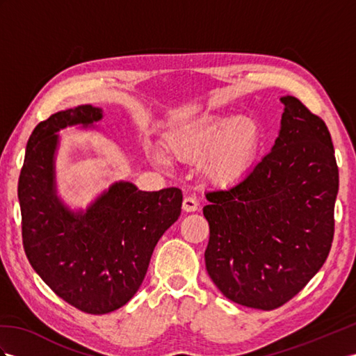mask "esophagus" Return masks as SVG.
<instances>
[{"mask_svg": "<svg viewBox=\"0 0 356 356\" xmlns=\"http://www.w3.org/2000/svg\"><path fill=\"white\" fill-rule=\"evenodd\" d=\"M181 209H184L185 212H195V211H198V202L194 197H185Z\"/></svg>", "mask_w": 356, "mask_h": 356, "instance_id": "1", "label": "esophagus"}]
</instances>
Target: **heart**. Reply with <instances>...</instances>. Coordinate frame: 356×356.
Returning <instances> with one entry per match:
<instances>
[{
  "label": "heart",
  "instance_id": "1",
  "mask_svg": "<svg viewBox=\"0 0 356 356\" xmlns=\"http://www.w3.org/2000/svg\"><path fill=\"white\" fill-rule=\"evenodd\" d=\"M260 127L250 117L227 120L224 117H207L184 129L172 132L168 149L185 162H203L209 180L218 185L238 184L251 170L260 147ZM154 161L165 163L162 152H154Z\"/></svg>",
  "mask_w": 356,
  "mask_h": 356
}]
</instances>
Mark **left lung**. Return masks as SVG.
I'll return each instance as SVG.
<instances>
[{"mask_svg": "<svg viewBox=\"0 0 356 356\" xmlns=\"http://www.w3.org/2000/svg\"><path fill=\"white\" fill-rule=\"evenodd\" d=\"M272 150L238 184L212 191L206 269L236 304L284 305L323 266L334 239L339 167L321 117L293 96Z\"/></svg>", "mask_w": 356, "mask_h": 356, "instance_id": "obj_1", "label": "left lung"}]
</instances>
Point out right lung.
Instances as JSON below:
<instances>
[{
	"label": "right lung",
	"instance_id": "obj_1",
	"mask_svg": "<svg viewBox=\"0 0 356 356\" xmlns=\"http://www.w3.org/2000/svg\"><path fill=\"white\" fill-rule=\"evenodd\" d=\"M102 117L100 108L79 105L40 122L26 144L17 184L26 259L54 293L90 314L129 302L184 198L179 188L147 193L120 180L86 211H70L57 195V132Z\"/></svg>",
	"mask_w": 356,
	"mask_h": 356
}]
</instances>
